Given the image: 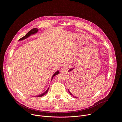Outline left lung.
<instances>
[{
    "label": "left lung",
    "instance_id": "obj_1",
    "mask_svg": "<svg viewBox=\"0 0 122 122\" xmlns=\"http://www.w3.org/2000/svg\"><path fill=\"white\" fill-rule=\"evenodd\" d=\"M68 92H69V94H71V96H73V95H72V94H71V92H70V91H69V90H68ZM75 97V98H77V97Z\"/></svg>",
    "mask_w": 122,
    "mask_h": 122
}]
</instances>
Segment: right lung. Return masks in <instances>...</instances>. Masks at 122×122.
<instances>
[{
	"label": "right lung",
	"instance_id": "add662e5",
	"mask_svg": "<svg viewBox=\"0 0 122 122\" xmlns=\"http://www.w3.org/2000/svg\"><path fill=\"white\" fill-rule=\"evenodd\" d=\"M38 31V29L37 28H33V29H32L30 31H29L25 35V36H24L23 37H22V38H21L20 39H19V41H22V40H25V39L27 38L28 37H29L31 35H33V34H34L36 33ZM59 73V72L58 71H56V73H55L53 75V76H52L51 80L53 79V78L55 76H56V75L58 74ZM49 87L47 89V90L44 93H43V94H41V95H39V96H37V97H42V96H44V95L46 94L47 93V92H48V90H49Z\"/></svg>",
	"mask_w": 122,
	"mask_h": 122
}]
</instances>
